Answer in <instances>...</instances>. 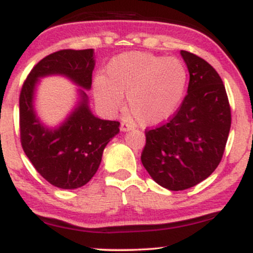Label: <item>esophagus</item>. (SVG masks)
Here are the masks:
<instances>
[{
  "instance_id": "esophagus-1",
  "label": "esophagus",
  "mask_w": 253,
  "mask_h": 253,
  "mask_svg": "<svg viewBox=\"0 0 253 253\" xmlns=\"http://www.w3.org/2000/svg\"><path fill=\"white\" fill-rule=\"evenodd\" d=\"M120 129L123 130V132H126V130H128V129H130V126L127 123H121V125H120Z\"/></svg>"
}]
</instances>
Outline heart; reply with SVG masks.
<instances>
[{
	"label": "heart",
	"instance_id": "heart-1",
	"mask_svg": "<svg viewBox=\"0 0 253 253\" xmlns=\"http://www.w3.org/2000/svg\"><path fill=\"white\" fill-rule=\"evenodd\" d=\"M188 72L178 58L128 52L115 57L106 78L95 80V98L107 112L127 108L140 125L161 124L175 113L187 86Z\"/></svg>",
	"mask_w": 253,
	"mask_h": 253
}]
</instances>
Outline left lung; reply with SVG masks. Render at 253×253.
Segmentation results:
<instances>
[{
	"label": "left lung",
	"mask_w": 253,
	"mask_h": 253,
	"mask_svg": "<svg viewBox=\"0 0 253 253\" xmlns=\"http://www.w3.org/2000/svg\"><path fill=\"white\" fill-rule=\"evenodd\" d=\"M189 70L188 94L172 117L145 129L141 163L169 190H184L211 175L221 162L229 128L231 106L221 77L201 57L181 51Z\"/></svg>",
	"instance_id": "8db88e82"
}]
</instances>
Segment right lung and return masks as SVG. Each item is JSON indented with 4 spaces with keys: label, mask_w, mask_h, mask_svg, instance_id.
I'll return each instance as SVG.
<instances>
[{
    "label": "right lung",
    "mask_w": 253,
    "mask_h": 253,
    "mask_svg": "<svg viewBox=\"0 0 253 253\" xmlns=\"http://www.w3.org/2000/svg\"><path fill=\"white\" fill-rule=\"evenodd\" d=\"M94 51L60 50L42 58L32 69L20 92V141L38 172L52 185L76 189L96 173L102 153L110 139L119 133V121L101 120L91 114L88 97L82 101L59 128H45L36 118L33 91L38 78L60 74L84 89L91 86Z\"/></svg>",
    "instance_id": "right-lung-1"
}]
</instances>
